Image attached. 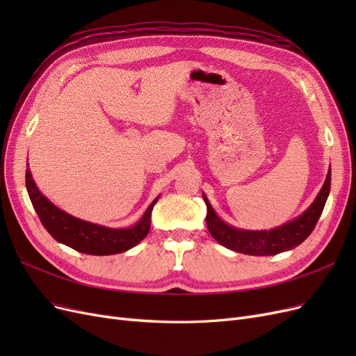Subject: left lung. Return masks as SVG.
Masks as SVG:
<instances>
[{
    "label": "left lung",
    "mask_w": 356,
    "mask_h": 356,
    "mask_svg": "<svg viewBox=\"0 0 356 356\" xmlns=\"http://www.w3.org/2000/svg\"><path fill=\"white\" fill-rule=\"evenodd\" d=\"M331 188V166L328 169L327 178L322 184L318 196L312 202L310 207L300 213L298 217L291 220L282 225H277L270 230H246L234 227V225L225 222L218 217V213L212 208L207 195L202 193L203 200L207 203V225L212 238L220 245L229 248L234 252L246 255H276L303 243L309 234L314 232L315 225L324 211L325 202Z\"/></svg>",
    "instance_id": "1"
}]
</instances>
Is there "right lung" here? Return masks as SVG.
I'll use <instances>...</instances> for the list:
<instances>
[{
    "instance_id": "1",
    "label": "right lung",
    "mask_w": 356,
    "mask_h": 356,
    "mask_svg": "<svg viewBox=\"0 0 356 356\" xmlns=\"http://www.w3.org/2000/svg\"><path fill=\"white\" fill-rule=\"evenodd\" d=\"M28 166V163H26ZM25 182L29 199L41 224L50 233L53 239L67 245L72 250L89 255H113L129 251L136 246L149 232L152 225V211L160 196H157L147 211L131 227L113 229L106 225L80 220L68 212L58 208L38 190L32 178L29 166L26 168Z\"/></svg>"
}]
</instances>
